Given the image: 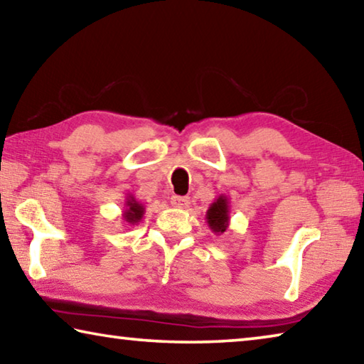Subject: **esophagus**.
<instances>
[{
	"mask_svg": "<svg viewBox=\"0 0 364 364\" xmlns=\"http://www.w3.org/2000/svg\"><path fill=\"white\" fill-rule=\"evenodd\" d=\"M171 205L178 208L189 207V197L186 196H171Z\"/></svg>",
	"mask_w": 364,
	"mask_h": 364,
	"instance_id": "esophagus-1",
	"label": "esophagus"
}]
</instances>
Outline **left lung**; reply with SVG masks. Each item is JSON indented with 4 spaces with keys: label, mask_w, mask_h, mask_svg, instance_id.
<instances>
[{
    "label": "left lung",
    "mask_w": 364,
    "mask_h": 364,
    "mask_svg": "<svg viewBox=\"0 0 364 364\" xmlns=\"http://www.w3.org/2000/svg\"><path fill=\"white\" fill-rule=\"evenodd\" d=\"M205 220L213 234H223L230 226V199L223 194L218 196L208 207Z\"/></svg>",
    "instance_id": "obj_1"
}]
</instances>
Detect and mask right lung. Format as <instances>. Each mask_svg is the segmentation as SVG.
<instances>
[{
	"label": "right lung",
	"mask_w": 364,
	"mask_h": 364,
	"mask_svg": "<svg viewBox=\"0 0 364 364\" xmlns=\"http://www.w3.org/2000/svg\"><path fill=\"white\" fill-rule=\"evenodd\" d=\"M144 213H146L144 204H141L139 200H136V197L133 194H128L125 199V207H123V212H122L123 221H125L128 226H134L143 220Z\"/></svg>",
	"instance_id": "right-lung-1"
}]
</instances>
